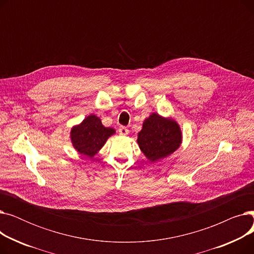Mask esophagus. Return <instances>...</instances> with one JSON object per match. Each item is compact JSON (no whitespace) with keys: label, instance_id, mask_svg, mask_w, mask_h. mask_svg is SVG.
Returning <instances> with one entry per match:
<instances>
[{"label":"esophagus","instance_id":"esophagus-1","mask_svg":"<svg viewBox=\"0 0 254 254\" xmlns=\"http://www.w3.org/2000/svg\"><path fill=\"white\" fill-rule=\"evenodd\" d=\"M118 132L120 136H127L128 135V129L126 127H120L118 129Z\"/></svg>","mask_w":254,"mask_h":254}]
</instances>
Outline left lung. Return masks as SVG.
Wrapping results in <instances>:
<instances>
[{"label": "left lung", "instance_id": "obj_1", "mask_svg": "<svg viewBox=\"0 0 254 254\" xmlns=\"http://www.w3.org/2000/svg\"><path fill=\"white\" fill-rule=\"evenodd\" d=\"M138 145L151 163L176 151L182 143V132L176 120L152 113L143 123L139 131Z\"/></svg>", "mask_w": 254, "mask_h": 254}]
</instances>
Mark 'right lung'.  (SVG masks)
Listing matches in <instances>:
<instances>
[{
  "instance_id": "right-lung-1",
  "label": "right lung",
  "mask_w": 254,
  "mask_h": 254,
  "mask_svg": "<svg viewBox=\"0 0 254 254\" xmlns=\"http://www.w3.org/2000/svg\"><path fill=\"white\" fill-rule=\"evenodd\" d=\"M113 134L114 128L105 127L98 116L90 114L81 124L72 127L70 137L73 147L79 153L92 158Z\"/></svg>"
}]
</instances>
